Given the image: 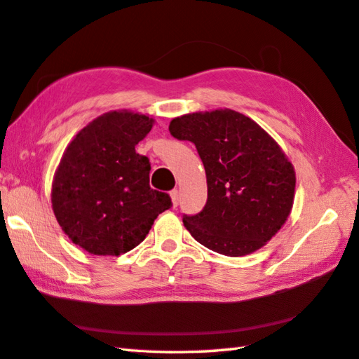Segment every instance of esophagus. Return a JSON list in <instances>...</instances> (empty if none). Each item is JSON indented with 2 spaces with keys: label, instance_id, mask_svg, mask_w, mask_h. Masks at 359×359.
Masks as SVG:
<instances>
[{
  "label": "esophagus",
  "instance_id": "34e87169",
  "mask_svg": "<svg viewBox=\"0 0 359 359\" xmlns=\"http://www.w3.org/2000/svg\"><path fill=\"white\" fill-rule=\"evenodd\" d=\"M170 196H171L172 206H177L179 202H180V193H179V189H172L171 193H170Z\"/></svg>",
  "mask_w": 359,
  "mask_h": 359
}]
</instances>
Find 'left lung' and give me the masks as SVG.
Returning <instances> with one entry per match:
<instances>
[{"instance_id": "left-lung-1", "label": "left lung", "mask_w": 359, "mask_h": 359, "mask_svg": "<svg viewBox=\"0 0 359 359\" xmlns=\"http://www.w3.org/2000/svg\"><path fill=\"white\" fill-rule=\"evenodd\" d=\"M170 133L193 142L206 172L205 208L183 217L189 234L228 257L263 248L294 206L295 170L281 147L255 121L229 108L179 116Z\"/></svg>"}]
</instances>
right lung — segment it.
Returning <instances> with one entry per match:
<instances>
[{
  "label": "right lung",
  "mask_w": 359,
  "mask_h": 359,
  "mask_svg": "<svg viewBox=\"0 0 359 359\" xmlns=\"http://www.w3.org/2000/svg\"><path fill=\"white\" fill-rule=\"evenodd\" d=\"M153 125L148 114L113 110L67 145L53 176L52 208L62 231L88 254L131 251L171 206L168 194L149 188V161L136 153Z\"/></svg>",
  "instance_id": "add662e5"
}]
</instances>
